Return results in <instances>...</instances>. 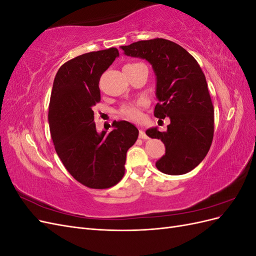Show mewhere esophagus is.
<instances>
[{
	"instance_id": "1",
	"label": "esophagus",
	"mask_w": 256,
	"mask_h": 256,
	"mask_svg": "<svg viewBox=\"0 0 256 256\" xmlns=\"http://www.w3.org/2000/svg\"><path fill=\"white\" fill-rule=\"evenodd\" d=\"M138 138H142V140H147V138H148V136H147V134H145V131L143 129L140 130V134H138Z\"/></svg>"
}]
</instances>
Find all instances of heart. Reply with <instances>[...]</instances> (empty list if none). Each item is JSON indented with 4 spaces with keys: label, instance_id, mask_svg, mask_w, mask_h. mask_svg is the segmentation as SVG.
Segmentation results:
<instances>
[{
    "label": "heart",
    "instance_id": "b5f03b06",
    "mask_svg": "<svg viewBox=\"0 0 256 256\" xmlns=\"http://www.w3.org/2000/svg\"><path fill=\"white\" fill-rule=\"evenodd\" d=\"M131 65H136V64H128L126 66H131ZM144 102H140L138 104H125L122 106V109L120 110V114L122 118L132 120V122H138L142 118V111H141V106H143Z\"/></svg>",
    "mask_w": 256,
    "mask_h": 256
}]
</instances>
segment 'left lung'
<instances>
[{
	"mask_svg": "<svg viewBox=\"0 0 256 256\" xmlns=\"http://www.w3.org/2000/svg\"><path fill=\"white\" fill-rule=\"evenodd\" d=\"M126 56L148 60L157 76L154 106L157 118H170L166 132L146 130L152 138L166 145V154L156 162L160 172L182 175L198 166L210 148L214 130V104L205 74L196 60L180 44L164 38L122 46Z\"/></svg>",
	"mask_w": 256,
	"mask_h": 256,
	"instance_id": "left-lung-1",
	"label": "left lung"
}]
</instances>
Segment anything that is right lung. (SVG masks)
<instances>
[{"label": "right lung", "instance_id": "obj_1", "mask_svg": "<svg viewBox=\"0 0 256 256\" xmlns=\"http://www.w3.org/2000/svg\"><path fill=\"white\" fill-rule=\"evenodd\" d=\"M118 56L116 48L82 54L62 65L53 82L48 120L54 148L69 174L92 189L122 180L127 150L138 136L126 120L113 122L109 134L96 131L92 108L100 102V76Z\"/></svg>", "mask_w": 256, "mask_h": 256}]
</instances>
